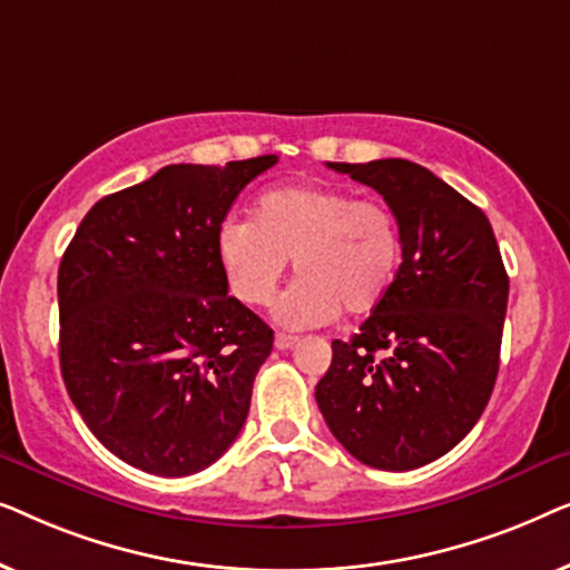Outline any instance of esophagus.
<instances>
[{
  "mask_svg": "<svg viewBox=\"0 0 570 570\" xmlns=\"http://www.w3.org/2000/svg\"><path fill=\"white\" fill-rule=\"evenodd\" d=\"M293 345H298V337H295V334H275V347L277 350H291Z\"/></svg>",
  "mask_w": 570,
  "mask_h": 570,
  "instance_id": "esophagus-1",
  "label": "esophagus"
}]
</instances>
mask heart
Wrapping results in <instances>:
<instances>
[{"mask_svg": "<svg viewBox=\"0 0 570 570\" xmlns=\"http://www.w3.org/2000/svg\"><path fill=\"white\" fill-rule=\"evenodd\" d=\"M215 254L230 295L246 306L269 303L293 259L298 279L279 295L275 316L311 330L384 303L402 264V230L386 202L298 184L262 194L254 220H223Z\"/></svg>", "mask_w": 570, "mask_h": 570, "instance_id": "1", "label": "heart"}]
</instances>
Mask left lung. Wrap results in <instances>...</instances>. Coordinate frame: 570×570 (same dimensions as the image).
I'll list each match as a JSON object with an SVG mask.
<instances>
[{"label": "left lung", "instance_id": "8db88e82", "mask_svg": "<svg viewBox=\"0 0 570 570\" xmlns=\"http://www.w3.org/2000/svg\"><path fill=\"white\" fill-rule=\"evenodd\" d=\"M326 166L394 209L402 264L361 332L332 342L318 410L357 462L417 470L454 449L493 394L509 275L485 213L428 168L402 158Z\"/></svg>", "mask_w": 570, "mask_h": 570}]
</instances>
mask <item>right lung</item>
Returning <instances> with one entry per match:
<instances>
[{
	"instance_id": "obj_1",
	"label": "right lung",
	"mask_w": 570,
	"mask_h": 570,
	"mask_svg": "<svg viewBox=\"0 0 570 570\" xmlns=\"http://www.w3.org/2000/svg\"><path fill=\"white\" fill-rule=\"evenodd\" d=\"M275 163L160 168L96 202L61 256V379L92 435L137 470H205L246 423L275 337L228 295L215 236Z\"/></svg>"
}]
</instances>
